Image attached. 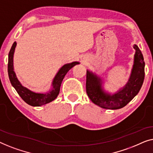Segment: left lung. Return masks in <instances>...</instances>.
I'll return each mask as SVG.
<instances>
[{
    "instance_id": "left-lung-1",
    "label": "left lung",
    "mask_w": 153,
    "mask_h": 153,
    "mask_svg": "<svg viewBox=\"0 0 153 153\" xmlns=\"http://www.w3.org/2000/svg\"><path fill=\"white\" fill-rule=\"evenodd\" d=\"M134 64L130 76L124 87L115 92L109 93L104 89V79L91 71L87 70L86 90L89 98L94 104L103 109H117L126 106L139 93L143 85L145 62L140 49L136 44Z\"/></svg>"
}]
</instances>
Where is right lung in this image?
<instances>
[{"mask_svg": "<svg viewBox=\"0 0 153 153\" xmlns=\"http://www.w3.org/2000/svg\"><path fill=\"white\" fill-rule=\"evenodd\" d=\"M16 46V42H14L10 49L9 55H8V76H9L10 82H11L12 87L16 89L21 98L27 104L31 105V106L39 107L52 102L59 95L60 87H61L62 82L63 80L64 76H66V74L71 68L77 64H79V62H73L71 63L64 64L59 68L54 78L53 79L50 90L44 92V93L35 92L23 86L19 79L17 78L16 73L14 69V54Z\"/></svg>", "mask_w": 153, "mask_h": 153, "instance_id": "1", "label": "right lung"}]
</instances>
